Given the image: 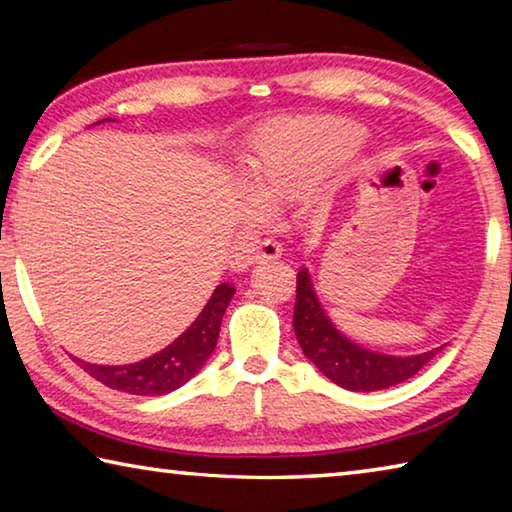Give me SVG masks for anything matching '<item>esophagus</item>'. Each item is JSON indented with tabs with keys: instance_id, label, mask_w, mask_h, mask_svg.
Wrapping results in <instances>:
<instances>
[{
	"instance_id": "esophagus-1",
	"label": "esophagus",
	"mask_w": 512,
	"mask_h": 512,
	"mask_svg": "<svg viewBox=\"0 0 512 512\" xmlns=\"http://www.w3.org/2000/svg\"><path fill=\"white\" fill-rule=\"evenodd\" d=\"M282 257V246L277 244L275 239H264L262 244L257 246L255 253V262H271V259Z\"/></svg>"
}]
</instances>
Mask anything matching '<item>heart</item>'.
<instances>
[{"label":"heart","instance_id":"1","mask_svg":"<svg viewBox=\"0 0 512 512\" xmlns=\"http://www.w3.org/2000/svg\"><path fill=\"white\" fill-rule=\"evenodd\" d=\"M366 131L348 119H293L268 128L246 155V183L253 201L250 219L262 207L302 201L320 176L359 149Z\"/></svg>","mask_w":512,"mask_h":512}]
</instances>
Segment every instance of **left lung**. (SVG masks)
<instances>
[{
  "label": "left lung",
  "instance_id": "obj_1",
  "mask_svg": "<svg viewBox=\"0 0 512 512\" xmlns=\"http://www.w3.org/2000/svg\"><path fill=\"white\" fill-rule=\"evenodd\" d=\"M293 329H296V339L305 357L334 384L357 393L402 384L427 366L440 350L436 348L413 354V357H393V354L372 352L350 341L325 314L307 268H300L298 273Z\"/></svg>",
  "mask_w": 512,
  "mask_h": 512
}]
</instances>
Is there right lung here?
<instances>
[{
  "label": "right lung",
  "mask_w": 512,
  "mask_h": 512,
  "mask_svg": "<svg viewBox=\"0 0 512 512\" xmlns=\"http://www.w3.org/2000/svg\"><path fill=\"white\" fill-rule=\"evenodd\" d=\"M232 296H235L232 284H219L194 323L176 341L149 359L126 363V366H99V363H88L76 357L72 359L90 377L108 388H115V391L128 395H167L187 384L210 359L216 341H219L221 320Z\"/></svg>",
  "instance_id": "right-lung-1"
}]
</instances>
